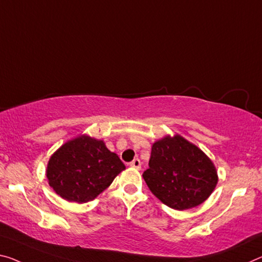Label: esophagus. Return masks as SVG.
<instances>
[{"mask_svg": "<svg viewBox=\"0 0 262 262\" xmlns=\"http://www.w3.org/2000/svg\"><path fill=\"white\" fill-rule=\"evenodd\" d=\"M129 165L132 168H135V169H140L141 168V161L139 160V159H134L130 163H129Z\"/></svg>", "mask_w": 262, "mask_h": 262, "instance_id": "34e87169", "label": "esophagus"}]
</instances>
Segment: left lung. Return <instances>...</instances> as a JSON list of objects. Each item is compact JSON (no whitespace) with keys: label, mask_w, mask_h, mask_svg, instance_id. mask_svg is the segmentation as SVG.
I'll list each match as a JSON object with an SVG mask.
<instances>
[{"label":"left lung","mask_w":262,"mask_h":262,"mask_svg":"<svg viewBox=\"0 0 262 262\" xmlns=\"http://www.w3.org/2000/svg\"><path fill=\"white\" fill-rule=\"evenodd\" d=\"M142 176L151 192L175 210L202 204L218 182L209 157L180 135L152 144L149 168Z\"/></svg>","instance_id":"obj_1"}]
</instances>
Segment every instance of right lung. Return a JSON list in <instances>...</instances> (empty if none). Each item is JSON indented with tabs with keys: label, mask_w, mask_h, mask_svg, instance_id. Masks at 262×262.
<instances>
[{
	"label": "right lung",
	"mask_w": 262,
	"mask_h": 262,
	"mask_svg": "<svg viewBox=\"0 0 262 262\" xmlns=\"http://www.w3.org/2000/svg\"><path fill=\"white\" fill-rule=\"evenodd\" d=\"M126 168L105 143L79 136L63 144L49 161V184L69 202L86 203L100 194Z\"/></svg>",
	"instance_id": "right-lung-1"
}]
</instances>
